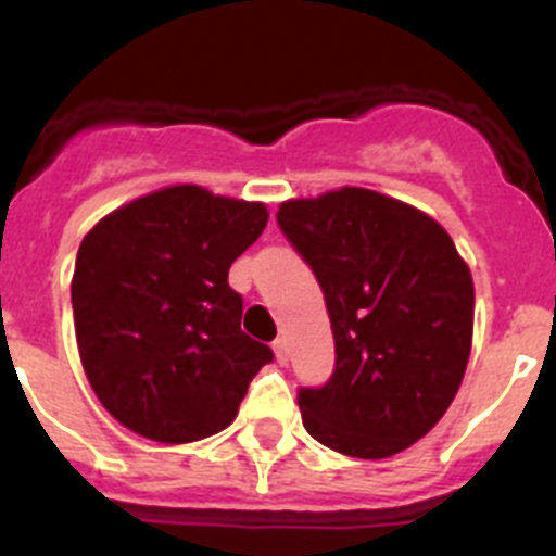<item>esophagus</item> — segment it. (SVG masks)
Masks as SVG:
<instances>
[{
  "instance_id": "1",
  "label": "esophagus",
  "mask_w": 556,
  "mask_h": 556,
  "mask_svg": "<svg viewBox=\"0 0 556 556\" xmlns=\"http://www.w3.org/2000/svg\"><path fill=\"white\" fill-rule=\"evenodd\" d=\"M273 351H275V358H278L281 365H287V358H289L287 339H275V342H273Z\"/></svg>"
}]
</instances>
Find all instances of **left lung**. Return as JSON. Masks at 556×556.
Here are the masks:
<instances>
[{"mask_svg":"<svg viewBox=\"0 0 556 556\" xmlns=\"http://www.w3.org/2000/svg\"><path fill=\"white\" fill-rule=\"evenodd\" d=\"M278 225L326 294L337 367L298 392L317 443L387 459L454 401L473 342V278L443 225L409 203L342 186L287 200Z\"/></svg>","mask_w":556,"mask_h":556,"instance_id":"left-lung-1","label":"left lung"}]
</instances>
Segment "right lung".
Wrapping results in <instances>:
<instances>
[{
  "label": "right lung",
  "mask_w": 556,
  "mask_h": 556,
  "mask_svg": "<svg viewBox=\"0 0 556 556\" xmlns=\"http://www.w3.org/2000/svg\"><path fill=\"white\" fill-rule=\"evenodd\" d=\"M267 205L166 186L83 236L72 275L77 351L100 404L155 443H194L233 424L273 358L242 331L230 264L267 228Z\"/></svg>",
  "instance_id": "add662e5"
}]
</instances>
